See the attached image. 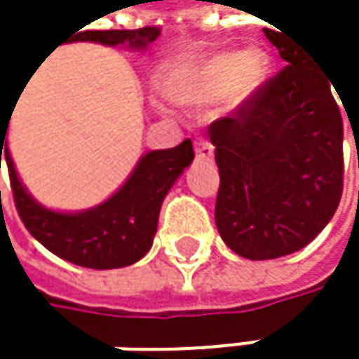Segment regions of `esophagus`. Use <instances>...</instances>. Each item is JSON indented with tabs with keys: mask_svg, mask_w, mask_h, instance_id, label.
Instances as JSON below:
<instances>
[{
	"mask_svg": "<svg viewBox=\"0 0 359 359\" xmlns=\"http://www.w3.org/2000/svg\"><path fill=\"white\" fill-rule=\"evenodd\" d=\"M195 156H197L199 160L212 162V160H214V145H212L210 141L199 139V141L195 143Z\"/></svg>",
	"mask_w": 359,
	"mask_h": 359,
	"instance_id": "esophagus-1",
	"label": "esophagus"
}]
</instances>
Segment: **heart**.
I'll return each mask as SVG.
<instances>
[{
  "label": "heart",
  "mask_w": 359,
  "mask_h": 359,
  "mask_svg": "<svg viewBox=\"0 0 359 359\" xmlns=\"http://www.w3.org/2000/svg\"><path fill=\"white\" fill-rule=\"evenodd\" d=\"M270 70V60L262 49H248L241 53L222 51L203 60L182 85L179 97L184 102H214L229 93L237 106L262 87Z\"/></svg>",
  "instance_id": "1"
}]
</instances>
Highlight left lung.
Segmentation results:
<instances>
[{"instance_id":"1","label":"left lung","mask_w":359,"mask_h":359,"mask_svg":"<svg viewBox=\"0 0 359 359\" xmlns=\"http://www.w3.org/2000/svg\"><path fill=\"white\" fill-rule=\"evenodd\" d=\"M264 33L287 66L208 130L220 170L216 226L248 259L306 248L343 193V118L330 91L334 83L297 41Z\"/></svg>"}]
</instances>
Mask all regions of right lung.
<instances>
[{
	"label": "right lung",
	"mask_w": 359,
	"mask_h": 359,
	"mask_svg": "<svg viewBox=\"0 0 359 359\" xmlns=\"http://www.w3.org/2000/svg\"><path fill=\"white\" fill-rule=\"evenodd\" d=\"M81 35L102 45L145 49L160 36V29L87 31ZM8 124L10 120L0 122V166L4 158L20 220L43 248L66 262L93 270L130 266L151 250L162 201L195 158L191 139L172 149L147 151L126 182L104 203L83 212H55L41 205L18 179L6 145Z\"/></svg>",
	"instance_id": "1"
}]
</instances>
